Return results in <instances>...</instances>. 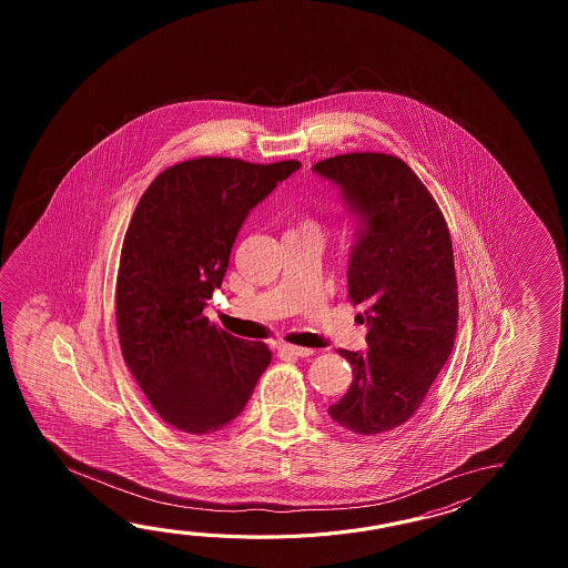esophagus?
<instances>
[{"mask_svg": "<svg viewBox=\"0 0 568 568\" xmlns=\"http://www.w3.org/2000/svg\"><path fill=\"white\" fill-rule=\"evenodd\" d=\"M280 353L282 355H292V357H311L314 355V349H308V347H298V345H280Z\"/></svg>", "mask_w": 568, "mask_h": 568, "instance_id": "34e87169", "label": "esophagus"}]
</instances>
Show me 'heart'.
I'll list each match as a JSON object with an SVG mask.
<instances>
[{"instance_id": "1", "label": "heart", "mask_w": 568, "mask_h": 568, "mask_svg": "<svg viewBox=\"0 0 568 568\" xmlns=\"http://www.w3.org/2000/svg\"><path fill=\"white\" fill-rule=\"evenodd\" d=\"M290 233H316L318 235V225L311 219H306V221H302L296 230H292Z\"/></svg>"}]
</instances>
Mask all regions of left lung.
I'll return each instance as SVG.
<instances>
[{
  "instance_id": "obj_1",
  "label": "left lung",
  "mask_w": 568,
  "mask_h": 568,
  "mask_svg": "<svg viewBox=\"0 0 568 568\" xmlns=\"http://www.w3.org/2000/svg\"><path fill=\"white\" fill-rule=\"evenodd\" d=\"M313 170L337 184L362 223L347 286L369 326V349H338L353 382L328 416L355 435H382L420 408L455 345L459 294L450 233L433 194L399 158L353 152Z\"/></svg>"
}]
</instances>
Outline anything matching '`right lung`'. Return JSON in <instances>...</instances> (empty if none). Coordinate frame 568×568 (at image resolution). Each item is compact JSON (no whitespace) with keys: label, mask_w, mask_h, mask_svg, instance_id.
Here are the masks:
<instances>
[{"label":"right lung","mask_w":568,"mask_h":568,"mask_svg":"<svg viewBox=\"0 0 568 568\" xmlns=\"http://www.w3.org/2000/svg\"><path fill=\"white\" fill-rule=\"evenodd\" d=\"M298 160L194 158L160 172L121 245L115 321L125 365L164 423L211 435L242 414L272 362L203 316L243 221Z\"/></svg>","instance_id":"add662e5"}]
</instances>
